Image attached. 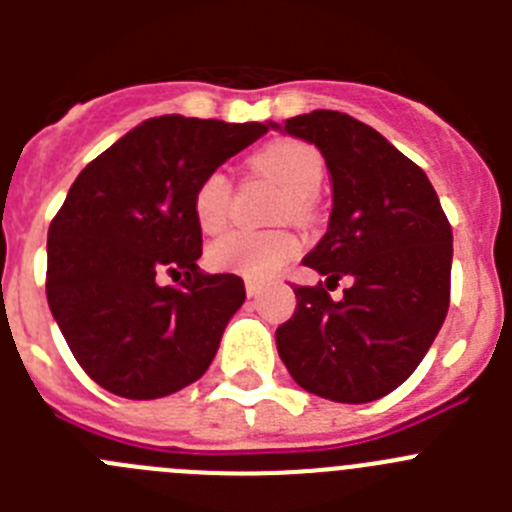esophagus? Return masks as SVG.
<instances>
[{
  "label": "esophagus",
  "instance_id": "esophagus-1",
  "mask_svg": "<svg viewBox=\"0 0 512 512\" xmlns=\"http://www.w3.org/2000/svg\"><path fill=\"white\" fill-rule=\"evenodd\" d=\"M246 295L248 297H259L261 295V284L259 282H251V279H248V282H246Z\"/></svg>",
  "mask_w": 512,
  "mask_h": 512
}]
</instances>
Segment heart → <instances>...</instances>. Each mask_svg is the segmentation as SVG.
I'll use <instances>...</instances> for the list:
<instances>
[{
  "label": "heart",
  "mask_w": 512,
  "mask_h": 512,
  "mask_svg": "<svg viewBox=\"0 0 512 512\" xmlns=\"http://www.w3.org/2000/svg\"><path fill=\"white\" fill-rule=\"evenodd\" d=\"M253 166L287 194L289 215L302 220L310 200L320 192L325 166L320 153L300 140H277L253 156ZM194 220L202 233H220L228 223L230 179L223 169L202 176L192 197ZM300 243L289 230H230L207 248V261L215 269L248 279H269L292 261Z\"/></svg>",
  "instance_id": "heart-1"
}]
</instances>
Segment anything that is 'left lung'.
<instances>
[{
	"label": "left lung",
	"mask_w": 512,
	"mask_h": 512,
	"mask_svg": "<svg viewBox=\"0 0 512 512\" xmlns=\"http://www.w3.org/2000/svg\"><path fill=\"white\" fill-rule=\"evenodd\" d=\"M269 128L318 148L333 184L328 230L302 264L325 287H295L277 351L302 390L361 405L397 390L428 354L451 295V225L420 166L377 130L336 110ZM352 277L344 297L327 289Z\"/></svg>",
	"instance_id": "1"
}]
</instances>
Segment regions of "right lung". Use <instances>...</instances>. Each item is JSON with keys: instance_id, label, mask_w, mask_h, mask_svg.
Here are the masks:
<instances>
[{"instance_id": "obj_1", "label": "right lung", "mask_w": 512, "mask_h": 512, "mask_svg": "<svg viewBox=\"0 0 512 512\" xmlns=\"http://www.w3.org/2000/svg\"><path fill=\"white\" fill-rule=\"evenodd\" d=\"M264 122L161 115L76 176L48 228L45 295L81 369L112 395L156 400L197 382L246 300L243 279L205 274L192 197ZM166 273L180 284L161 285Z\"/></svg>"}]
</instances>
